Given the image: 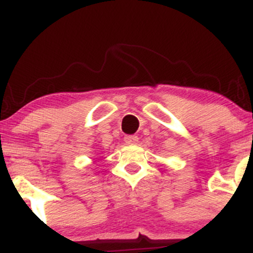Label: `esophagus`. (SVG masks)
I'll return each mask as SVG.
<instances>
[{
	"label": "esophagus",
	"instance_id": "esophagus-1",
	"mask_svg": "<svg viewBox=\"0 0 253 253\" xmlns=\"http://www.w3.org/2000/svg\"><path fill=\"white\" fill-rule=\"evenodd\" d=\"M139 138L136 135H126L125 136V143L127 145H134L138 143Z\"/></svg>",
	"mask_w": 253,
	"mask_h": 253
}]
</instances>
